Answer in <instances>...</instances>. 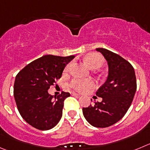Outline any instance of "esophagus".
Wrapping results in <instances>:
<instances>
[{
  "label": "esophagus",
  "mask_w": 150,
  "mask_h": 150,
  "mask_svg": "<svg viewBox=\"0 0 150 150\" xmlns=\"http://www.w3.org/2000/svg\"><path fill=\"white\" fill-rule=\"evenodd\" d=\"M71 95L73 96H80L79 94H78V93H75V92H71Z\"/></svg>",
  "instance_id": "34e87169"
}]
</instances>
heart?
Wrapping results in <instances>:
<instances>
[{
  "mask_svg": "<svg viewBox=\"0 0 150 150\" xmlns=\"http://www.w3.org/2000/svg\"><path fill=\"white\" fill-rule=\"evenodd\" d=\"M84 61L86 65L92 69H96L101 67L103 64V58L96 53H89L84 58ZM70 64H67L64 69V72H67L69 69ZM94 86V82L89 79H80L75 78L70 82L69 86L72 89L78 92H85Z\"/></svg>",
  "mask_w": 150,
  "mask_h": 150,
  "instance_id": "1",
  "label": "heart"
}]
</instances>
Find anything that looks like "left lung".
Instances as JSON below:
<instances>
[{"mask_svg":"<svg viewBox=\"0 0 150 150\" xmlns=\"http://www.w3.org/2000/svg\"><path fill=\"white\" fill-rule=\"evenodd\" d=\"M96 50L107 61L108 76L96 92L102 101L83 108V114L92 126L104 128L120 121L129 108L136 92V77L132 66L122 57L106 49Z\"/></svg>","mask_w":150,"mask_h":150,"instance_id":"1","label":"left lung"}]
</instances>
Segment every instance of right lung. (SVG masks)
Here are the masks:
<instances>
[{
  "instance_id": "obj_1",
  "label": "right lung",
  "mask_w": 150,
  "mask_h": 150,
  "mask_svg": "<svg viewBox=\"0 0 150 150\" xmlns=\"http://www.w3.org/2000/svg\"><path fill=\"white\" fill-rule=\"evenodd\" d=\"M74 58L47 54L26 65L16 75L14 97L21 115L29 125L49 130L58 124L64 100L70 94L62 92L56 97L49 94L48 89Z\"/></svg>"
}]
</instances>
